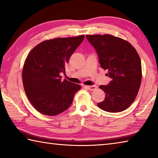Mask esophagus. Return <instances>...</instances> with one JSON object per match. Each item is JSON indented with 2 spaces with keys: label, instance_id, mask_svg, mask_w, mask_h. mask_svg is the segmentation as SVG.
Returning <instances> with one entry per match:
<instances>
[{
  "label": "esophagus",
  "instance_id": "34e87169",
  "mask_svg": "<svg viewBox=\"0 0 158 158\" xmlns=\"http://www.w3.org/2000/svg\"><path fill=\"white\" fill-rule=\"evenodd\" d=\"M85 89H87L89 90H95L96 89H97V86L95 85H85Z\"/></svg>",
  "mask_w": 158,
  "mask_h": 158
}]
</instances>
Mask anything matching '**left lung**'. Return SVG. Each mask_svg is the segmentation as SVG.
I'll return each mask as SVG.
<instances>
[{"mask_svg": "<svg viewBox=\"0 0 158 158\" xmlns=\"http://www.w3.org/2000/svg\"><path fill=\"white\" fill-rule=\"evenodd\" d=\"M86 38L95 48L102 68L112 79L108 85L100 89L106 93L104 101L98 103L102 110L111 113L124 111L135 101L140 88L141 60L130 42L111 35H87Z\"/></svg>", "mask_w": 158, "mask_h": 158, "instance_id": "obj_1", "label": "left lung"}]
</instances>
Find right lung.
I'll use <instances>...</instances> for the list:
<instances>
[{
  "label": "right lung",
  "mask_w": 158,
  "mask_h": 158,
  "mask_svg": "<svg viewBox=\"0 0 158 158\" xmlns=\"http://www.w3.org/2000/svg\"><path fill=\"white\" fill-rule=\"evenodd\" d=\"M84 39V35L42 42L28 53L22 70L23 88L40 113L56 116L68 109L81 85L64 79L60 73Z\"/></svg>",
  "instance_id": "add662e5"
}]
</instances>
